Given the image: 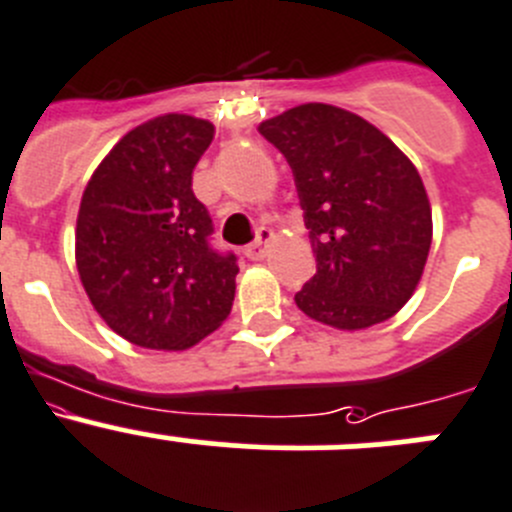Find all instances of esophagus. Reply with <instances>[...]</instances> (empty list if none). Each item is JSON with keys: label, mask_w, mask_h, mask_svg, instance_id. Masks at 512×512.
Instances as JSON below:
<instances>
[{"label": "esophagus", "mask_w": 512, "mask_h": 512, "mask_svg": "<svg viewBox=\"0 0 512 512\" xmlns=\"http://www.w3.org/2000/svg\"><path fill=\"white\" fill-rule=\"evenodd\" d=\"M272 237H275V234H272V229H267V227L257 229V240L250 242V245L245 247V257H250V260H262V257L267 255V245L272 242Z\"/></svg>", "instance_id": "1"}]
</instances>
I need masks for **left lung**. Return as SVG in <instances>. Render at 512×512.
<instances>
[{
	"label": "left lung",
	"instance_id": "obj_1",
	"mask_svg": "<svg viewBox=\"0 0 512 512\" xmlns=\"http://www.w3.org/2000/svg\"><path fill=\"white\" fill-rule=\"evenodd\" d=\"M257 131L293 169L318 262L298 308L338 331L389 321L417 290L432 245L419 171L379 128L336 105H295Z\"/></svg>",
	"mask_w": 512,
	"mask_h": 512
}]
</instances>
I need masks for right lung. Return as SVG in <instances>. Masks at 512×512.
I'll use <instances>...</instances> for the list:
<instances>
[{
  "label": "right lung",
  "mask_w": 512,
  "mask_h": 512,
  "mask_svg": "<svg viewBox=\"0 0 512 512\" xmlns=\"http://www.w3.org/2000/svg\"><path fill=\"white\" fill-rule=\"evenodd\" d=\"M212 138L204 118H151L111 148L83 191L80 280L100 318L133 346L184 351L232 310L237 257L212 250V217L191 191Z\"/></svg>",
  "instance_id": "obj_1"
}]
</instances>
